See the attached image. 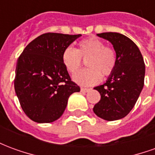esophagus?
I'll list each match as a JSON object with an SVG mask.
<instances>
[{
    "label": "esophagus",
    "instance_id": "obj_1",
    "mask_svg": "<svg viewBox=\"0 0 155 155\" xmlns=\"http://www.w3.org/2000/svg\"><path fill=\"white\" fill-rule=\"evenodd\" d=\"M81 91H82V92H84V93H87V92H89V91H91V89H88V88H81Z\"/></svg>",
    "mask_w": 155,
    "mask_h": 155
}]
</instances>
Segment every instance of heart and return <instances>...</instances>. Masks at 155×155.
<instances>
[{"mask_svg":"<svg viewBox=\"0 0 155 155\" xmlns=\"http://www.w3.org/2000/svg\"><path fill=\"white\" fill-rule=\"evenodd\" d=\"M87 69L81 70L73 76V80L81 85H93L99 83L102 74L108 76L113 72L117 62L116 52L114 49L105 45L97 37L84 39L78 43V48H64L61 60L65 69L73 74L80 68L81 58H87Z\"/></svg>","mask_w":155,"mask_h":155,"instance_id":"b5f03b06","label":"heart"}]
</instances>
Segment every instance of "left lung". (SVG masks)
<instances>
[{
	"mask_svg": "<svg viewBox=\"0 0 155 155\" xmlns=\"http://www.w3.org/2000/svg\"><path fill=\"white\" fill-rule=\"evenodd\" d=\"M97 35L113 45L117 62L106 82L94 88L101 94V100L93 110L103 120H120L131 111L143 90L145 74L143 56L134 42L125 35L116 32Z\"/></svg>",
	"mask_w": 155,
	"mask_h": 155,
	"instance_id": "1",
	"label": "left lung"
}]
</instances>
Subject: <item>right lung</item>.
Masks as SVG:
<instances>
[{
  "instance_id": "obj_1",
  "label": "right lung",
  "mask_w": 155,
  "mask_h": 155,
  "mask_svg": "<svg viewBox=\"0 0 155 155\" xmlns=\"http://www.w3.org/2000/svg\"><path fill=\"white\" fill-rule=\"evenodd\" d=\"M79 35L45 33L30 42L16 63L15 94L25 114L37 123L63 114L71 94L81 91L62 63L64 48Z\"/></svg>"
}]
</instances>
